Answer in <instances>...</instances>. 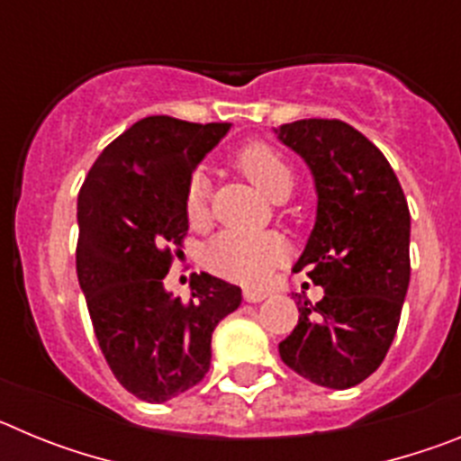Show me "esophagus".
I'll use <instances>...</instances> for the list:
<instances>
[{"instance_id":"34e87169","label":"esophagus","mask_w":461,"mask_h":461,"mask_svg":"<svg viewBox=\"0 0 461 461\" xmlns=\"http://www.w3.org/2000/svg\"><path fill=\"white\" fill-rule=\"evenodd\" d=\"M266 297V291H244V300H247V303H263Z\"/></svg>"}]
</instances>
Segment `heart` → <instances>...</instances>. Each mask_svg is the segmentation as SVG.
Instances as JSON below:
<instances>
[{
  "instance_id": "1",
  "label": "heart",
  "mask_w": 461,
  "mask_h": 461,
  "mask_svg": "<svg viewBox=\"0 0 461 461\" xmlns=\"http://www.w3.org/2000/svg\"><path fill=\"white\" fill-rule=\"evenodd\" d=\"M235 168L272 201H284L295 186V170L270 142L254 140L235 154ZM185 214L191 226H203L210 217L207 182L191 175L185 189ZM286 258V244L275 233L223 230L207 244L205 263L212 272L244 286L266 284L270 272Z\"/></svg>"
}]
</instances>
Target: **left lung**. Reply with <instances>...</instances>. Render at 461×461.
Instances as JSON below:
<instances>
[{"mask_svg":"<svg viewBox=\"0 0 461 461\" xmlns=\"http://www.w3.org/2000/svg\"><path fill=\"white\" fill-rule=\"evenodd\" d=\"M316 180L319 212L293 270L325 288L297 303L295 330L279 344L286 367L323 388H353L378 369L397 332L411 279L409 203L388 158L341 120L276 126Z\"/></svg>","mask_w":461,"mask_h":461,"instance_id":"8db88e82","label":"left lung"}]
</instances>
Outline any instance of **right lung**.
<instances>
[{"label": "right lung", "instance_id": "add662e5", "mask_svg": "<svg viewBox=\"0 0 461 461\" xmlns=\"http://www.w3.org/2000/svg\"><path fill=\"white\" fill-rule=\"evenodd\" d=\"M226 122H136L99 154L78 194L76 270L110 372L142 402H168L205 378L212 332L242 291L201 272L191 297L164 288L189 221L185 189Z\"/></svg>", "mask_w": 461, "mask_h": 461}]
</instances>
